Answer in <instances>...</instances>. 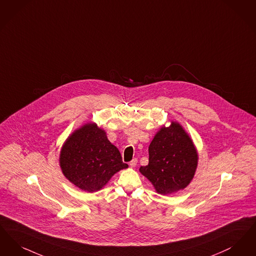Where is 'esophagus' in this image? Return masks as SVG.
I'll return each mask as SVG.
<instances>
[{"label": "esophagus", "mask_w": 256, "mask_h": 256, "mask_svg": "<svg viewBox=\"0 0 256 256\" xmlns=\"http://www.w3.org/2000/svg\"><path fill=\"white\" fill-rule=\"evenodd\" d=\"M136 164H138V160H136V158H133V160L129 162V166L131 167H136Z\"/></svg>", "instance_id": "obj_1"}]
</instances>
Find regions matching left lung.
<instances>
[{
	"instance_id": "8db88e82",
	"label": "left lung",
	"mask_w": 256,
	"mask_h": 256,
	"mask_svg": "<svg viewBox=\"0 0 256 256\" xmlns=\"http://www.w3.org/2000/svg\"><path fill=\"white\" fill-rule=\"evenodd\" d=\"M149 162L140 166L156 192L171 194L186 188L194 177L198 155L194 144L178 122L162 127L149 145Z\"/></svg>"
}]
</instances>
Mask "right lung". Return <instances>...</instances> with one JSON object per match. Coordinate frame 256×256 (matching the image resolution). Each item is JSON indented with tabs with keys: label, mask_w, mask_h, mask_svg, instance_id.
Masks as SVG:
<instances>
[{
	"label": "right lung",
	"mask_w": 256,
	"mask_h": 256,
	"mask_svg": "<svg viewBox=\"0 0 256 256\" xmlns=\"http://www.w3.org/2000/svg\"><path fill=\"white\" fill-rule=\"evenodd\" d=\"M59 160L65 177L88 192L102 188L114 173L128 167L106 133L94 123L85 124L68 136Z\"/></svg>",
	"instance_id": "right-lung-1"
}]
</instances>
